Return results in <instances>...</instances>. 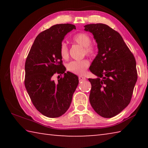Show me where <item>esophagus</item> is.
I'll list each match as a JSON object with an SVG mask.
<instances>
[{
    "label": "esophagus",
    "mask_w": 148,
    "mask_h": 148,
    "mask_svg": "<svg viewBox=\"0 0 148 148\" xmlns=\"http://www.w3.org/2000/svg\"><path fill=\"white\" fill-rule=\"evenodd\" d=\"M86 77H84V76H79V82H83V81H85L86 80Z\"/></svg>",
    "instance_id": "34e87169"
}]
</instances>
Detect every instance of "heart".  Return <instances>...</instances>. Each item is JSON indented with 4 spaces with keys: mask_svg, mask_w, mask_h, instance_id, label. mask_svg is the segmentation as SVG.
<instances>
[{
    "mask_svg": "<svg viewBox=\"0 0 148 148\" xmlns=\"http://www.w3.org/2000/svg\"><path fill=\"white\" fill-rule=\"evenodd\" d=\"M73 41L76 44L84 47V53L88 56H93L95 53V48L91 46V39L88 34L86 33H78L73 37ZM60 55L62 59H66L69 57V50L67 45L62 42L60 46ZM89 66L88 60L83 59L79 61H73L70 62L67 64V70L72 73L76 74H83L86 72V70Z\"/></svg>",
    "mask_w": 148,
    "mask_h": 148,
    "instance_id": "b5f03b06",
    "label": "heart"
}]
</instances>
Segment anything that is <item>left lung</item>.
<instances>
[{
	"label": "left lung",
	"instance_id": "obj_1",
	"mask_svg": "<svg viewBox=\"0 0 148 148\" xmlns=\"http://www.w3.org/2000/svg\"><path fill=\"white\" fill-rule=\"evenodd\" d=\"M84 27L93 35L98 47L89 67L97 76L88 79L91 84L90 104L99 116L110 118L130 103L138 77L136 61L119 32L107 25Z\"/></svg>",
	"mask_w": 148,
	"mask_h": 148
}]
</instances>
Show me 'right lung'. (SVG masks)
Returning <instances> with one entry per match:
<instances>
[{"instance_id":"right-lung-1","label":"right lung","mask_w":148,"mask_h":148,"mask_svg":"<svg viewBox=\"0 0 148 148\" xmlns=\"http://www.w3.org/2000/svg\"><path fill=\"white\" fill-rule=\"evenodd\" d=\"M73 29H76L74 25L57 24L40 32L26 59L27 91L35 108L51 118L61 116L68 110L79 83L76 75L65 72L59 51L64 36ZM56 72L64 74L57 82L52 79Z\"/></svg>"}]
</instances>
